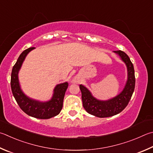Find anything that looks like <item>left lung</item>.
<instances>
[{"label": "left lung", "mask_w": 153, "mask_h": 153, "mask_svg": "<svg viewBox=\"0 0 153 153\" xmlns=\"http://www.w3.org/2000/svg\"><path fill=\"white\" fill-rule=\"evenodd\" d=\"M114 52L118 54L126 63L128 70V80L126 85L119 95L107 101L98 100L91 96L90 91L85 86L79 85L84 109L90 114L99 118L110 117L121 112L127 106L134 90L135 76L132 63L126 53L120 50Z\"/></svg>", "instance_id": "8db88e82"}]
</instances>
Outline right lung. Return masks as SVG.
I'll return each mask as SVG.
<instances>
[{
  "instance_id": "add662e5",
  "label": "right lung",
  "mask_w": 153,
  "mask_h": 153,
  "mask_svg": "<svg viewBox=\"0 0 153 153\" xmlns=\"http://www.w3.org/2000/svg\"><path fill=\"white\" fill-rule=\"evenodd\" d=\"M35 48H30L21 53L13 66L11 73L10 86L14 98L21 109L30 116L39 119H49L59 114L63 107V102L68 83L65 82L56 85L51 100L41 102L34 100L23 93L19 85L18 73L27 55Z\"/></svg>"
}]
</instances>
